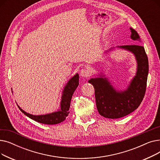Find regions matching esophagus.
I'll return each mask as SVG.
<instances>
[{
    "instance_id": "1",
    "label": "esophagus",
    "mask_w": 160,
    "mask_h": 160,
    "mask_svg": "<svg viewBox=\"0 0 160 160\" xmlns=\"http://www.w3.org/2000/svg\"><path fill=\"white\" fill-rule=\"evenodd\" d=\"M91 73V71L89 68H88V67H86V68H83L80 71V77L83 78H87L89 77Z\"/></svg>"
}]
</instances>
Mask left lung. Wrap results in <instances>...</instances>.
Segmentation results:
<instances>
[{
	"instance_id": "1",
	"label": "left lung",
	"mask_w": 160,
	"mask_h": 160,
	"mask_svg": "<svg viewBox=\"0 0 160 160\" xmlns=\"http://www.w3.org/2000/svg\"><path fill=\"white\" fill-rule=\"evenodd\" d=\"M131 39L141 42L138 32L132 28ZM119 48L127 50L136 57V75L128 88L117 91L106 78H91L88 82L93 86L96 105L98 113L106 118L118 119L133 112L139 106L144 98L148 73V60L144 47L138 45H123Z\"/></svg>"
}]
</instances>
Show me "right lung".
I'll use <instances>...</instances> for the list:
<instances>
[{
  "label": "right lung",
  "instance_id": "1",
  "mask_svg": "<svg viewBox=\"0 0 160 160\" xmlns=\"http://www.w3.org/2000/svg\"><path fill=\"white\" fill-rule=\"evenodd\" d=\"M79 75L76 74L73 77H72L69 81L66 84L62 97V100L60 104V109L57 112L52 113H48L46 115H33L27 113L22 110L18 106L19 110L29 118L34 120L38 122L45 124H56L63 121L66 117L69 115V108L72 96L74 91L77 88L79 84Z\"/></svg>",
  "mask_w": 160,
  "mask_h": 160
}]
</instances>
